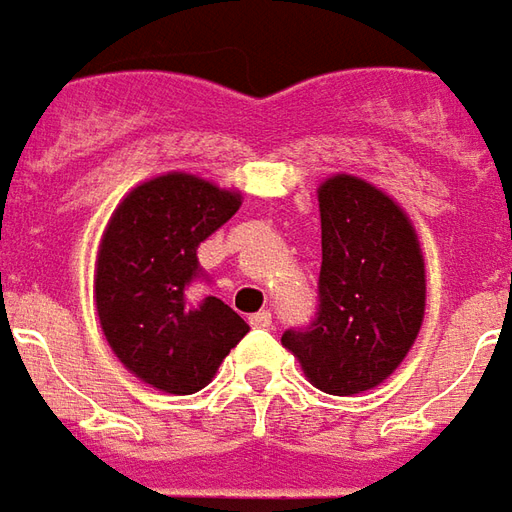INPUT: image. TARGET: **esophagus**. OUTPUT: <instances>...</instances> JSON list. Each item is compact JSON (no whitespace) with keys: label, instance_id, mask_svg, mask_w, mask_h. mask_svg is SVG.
<instances>
[{"label":"esophagus","instance_id":"1","mask_svg":"<svg viewBox=\"0 0 512 512\" xmlns=\"http://www.w3.org/2000/svg\"><path fill=\"white\" fill-rule=\"evenodd\" d=\"M249 324H252V327H260V330H263V327H271V313H268V310H260L255 316H249Z\"/></svg>","mask_w":512,"mask_h":512}]
</instances>
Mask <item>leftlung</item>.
<instances>
[{
  "instance_id": "left-lung-1",
  "label": "left lung",
  "mask_w": 512,
  "mask_h": 512,
  "mask_svg": "<svg viewBox=\"0 0 512 512\" xmlns=\"http://www.w3.org/2000/svg\"><path fill=\"white\" fill-rule=\"evenodd\" d=\"M318 313L282 332L318 391L377 388L405 360L424 321V257L405 210L380 188L335 174L318 188Z\"/></svg>"
}]
</instances>
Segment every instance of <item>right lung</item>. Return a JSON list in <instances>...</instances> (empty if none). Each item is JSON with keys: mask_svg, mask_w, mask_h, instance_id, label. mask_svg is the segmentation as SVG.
<instances>
[{"mask_svg": "<svg viewBox=\"0 0 512 512\" xmlns=\"http://www.w3.org/2000/svg\"><path fill=\"white\" fill-rule=\"evenodd\" d=\"M241 194L171 171L124 196L99 244L94 296L110 349L157 391L196 393L249 324L216 296L199 305L196 249L238 213Z\"/></svg>", "mask_w": 512, "mask_h": 512, "instance_id": "obj_1", "label": "right lung"}]
</instances>
